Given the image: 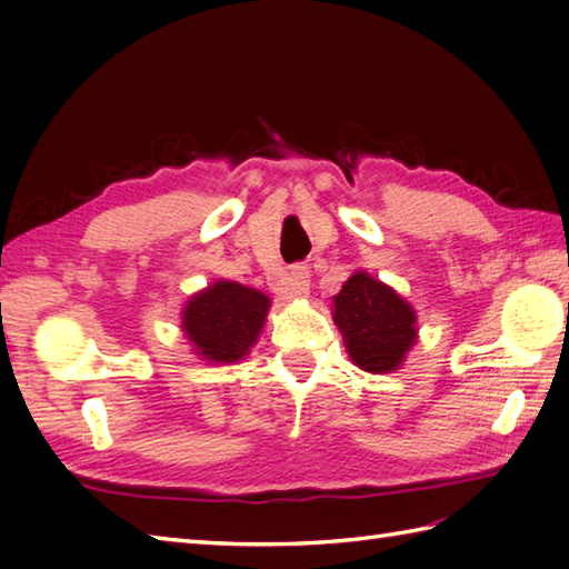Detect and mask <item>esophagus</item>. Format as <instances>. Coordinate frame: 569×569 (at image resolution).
I'll return each instance as SVG.
<instances>
[{
  "mask_svg": "<svg viewBox=\"0 0 569 569\" xmlns=\"http://www.w3.org/2000/svg\"><path fill=\"white\" fill-rule=\"evenodd\" d=\"M273 291L281 296V298H300V296H308V288H310V271L308 266H291L288 271L278 273L273 281H271Z\"/></svg>",
  "mask_w": 569,
  "mask_h": 569,
  "instance_id": "34e87169",
  "label": "esophagus"
}]
</instances>
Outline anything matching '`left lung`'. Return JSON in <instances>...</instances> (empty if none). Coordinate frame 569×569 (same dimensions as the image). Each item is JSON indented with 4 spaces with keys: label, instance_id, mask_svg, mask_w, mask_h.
Returning a JSON list of instances; mask_svg holds the SVG:
<instances>
[{
    "label": "left lung",
    "instance_id": "left-lung-1",
    "mask_svg": "<svg viewBox=\"0 0 569 569\" xmlns=\"http://www.w3.org/2000/svg\"><path fill=\"white\" fill-rule=\"evenodd\" d=\"M335 322L357 367L371 373L393 371L416 342V312L406 300L369 273H355L335 296Z\"/></svg>",
    "mask_w": 569,
    "mask_h": 569
}]
</instances>
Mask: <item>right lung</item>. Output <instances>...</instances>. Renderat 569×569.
Wrapping results in <instances>:
<instances>
[{"mask_svg":"<svg viewBox=\"0 0 569 569\" xmlns=\"http://www.w3.org/2000/svg\"><path fill=\"white\" fill-rule=\"evenodd\" d=\"M269 298L241 283L217 281L192 296L183 310V330L198 355L210 361H237L263 328Z\"/></svg>","mask_w":569,"mask_h":569,"instance_id":"right-lung-1","label":"right lung"}]
</instances>
